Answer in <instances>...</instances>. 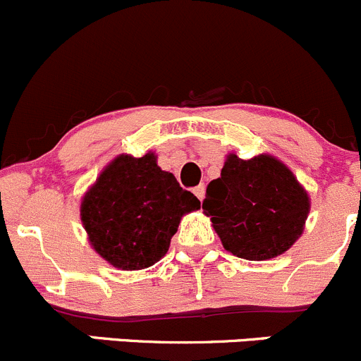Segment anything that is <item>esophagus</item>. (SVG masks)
I'll return each mask as SVG.
<instances>
[{"label": "esophagus", "mask_w": 361, "mask_h": 361, "mask_svg": "<svg viewBox=\"0 0 361 361\" xmlns=\"http://www.w3.org/2000/svg\"><path fill=\"white\" fill-rule=\"evenodd\" d=\"M204 192H206V187H204V185H202V183L197 185V187L194 188V194L197 195L199 201H202V197H204Z\"/></svg>", "instance_id": "obj_1"}]
</instances>
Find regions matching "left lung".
Here are the masks:
<instances>
[{
	"label": "left lung",
	"mask_w": 361,
	"mask_h": 361,
	"mask_svg": "<svg viewBox=\"0 0 361 361\" xmlns=\"http://www.w3.org/2000/svg\"><path fill=\"white\" fill-rule=\"evenodd\" d=\"M309 208L302 185L269 155L250 160L227 157L202 201L224 248L248 261H264L288 250L302 234Z\"/></svg>",
	"instance_id": "left-lung-1"
}]
</instances>
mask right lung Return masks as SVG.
<instances>
[{
	"label": "right lung",
	"mask_w": 361,
	"mask_h": 361,
	"mask_svg": "<svg viewBox=\"0 0 361 361\" xmlns=\"http://www.w3.org/2000/svg\"><path fill=\"white\" fill-rule=\"evenodd\" d=\"M199 208V199L160 169L153 153L121 155L84 195L80 219L93 248L132 271L162 259L181 216Z\"/></svg>",
	"instance_id": "right-lung-1"
}]
</instances>
